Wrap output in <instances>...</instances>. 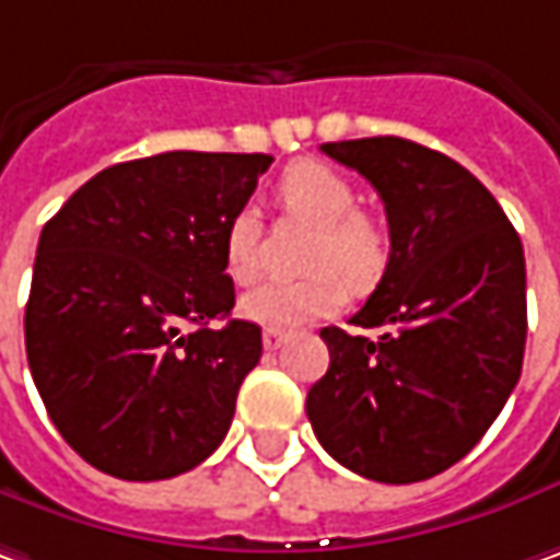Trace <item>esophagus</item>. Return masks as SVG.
Returning <instances> with one entry per match:
<instances>
[{
	"label": "esophagus",
	"mask_w": 560,
	"mask_h": 560,
	"mask_svg": "<svg viewBox=\"0 0 560 560\" xmlns=\"http://www.w3.org/2000/svg\"><path fill=\"white\" fill-rule=\"evenodd\" d=\"M284 341H288V335L279 331V328H266V331H262V348H266V351H279Z\"/></svg>",
	"instance_id": "34e87169"
}]
</instances>
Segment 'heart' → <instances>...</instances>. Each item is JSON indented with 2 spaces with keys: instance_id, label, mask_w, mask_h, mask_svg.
I'll use <instances>...</instances> for the list:
<instances>
[{
  "instance_id": "1",
  "label": "heart",
  "mask_w": 560,
  "mask_h": 560,
  "mask_svg": "<svg viewBox=\"0 0 560 560\" xmlns=\"http://www.w3.org/2000/svg\"><path fill=\"white\" fill-rule=\"evenodd\" d=\"M281 207L316 225L306 256L313 276L301 281H266L241 301V313L259 326L294 328L338 313L348 284L366 291L388 262V234L373 215L360 212L357 187L326 162H294L279 182ZM222 259L234 284L259 276V215L254 207L234 209L222 229Z\"/></svg>"
}]
</instances>
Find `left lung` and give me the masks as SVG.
Returning <instances> with one entry per match:
<instances>
[{
    "mask_svg": "<svg viewBox=\"0 0 560 560\" xmlns=\"http://www.w3.org/2000/svg\"><path fill=\"white\" fill-rule=\"evenodd\" d=\"M385 203L392 254L351 323L323 328L328 370L306 395L319 445L376 482L448 470L495 423L526 345L523 244L499 200L445 153L404 137L323 143Z\"/></svg>",
    "mask_w": 560,
    "mask_h": 560,
    "instance_id": "obj_1",
    "label": "left lung"
}]
</instances>
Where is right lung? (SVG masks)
I'll use <instances>...</instances> for the list:
<instances>
[{
    "label": "right lung",
    "instance_id": "obj_1",
    "mask_svg": "<svg viewBox=\"0 0 560 560\" xmlns=\"http://www.w3.org/2000/svg\"><path fill=\"white\" fill-rule=\"evenodd\" d=\"M266 153L118 162L43 225L24 345L61 439L103 474L153 482L222 445L262 331L229 318L222 229L247 207Z\"/></svg>",
    "mask_w": 560,
    "mask_h": 560
}]
</instances>
